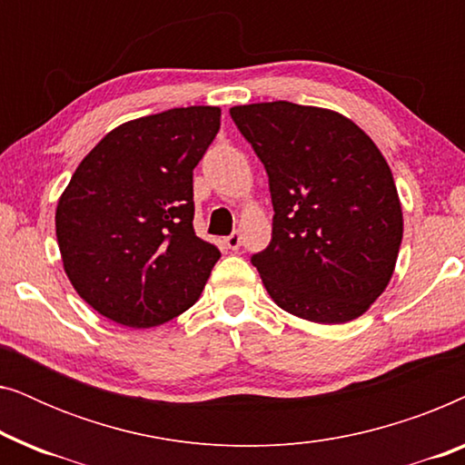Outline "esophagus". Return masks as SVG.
<instances>
[{
    "instance_id": "esophagus-1",
    "label": "esophagus",
    "mask_w": 465,
    "mask_h": 465,
    "mask_svg": "<svg viewBox=\"0 0 465 465\" xmlns=\"http://www.w3.org/2000/svg\"><path fill=\"white\" fill-rule=\"evenodd\" d=\"M224 245L228 247V250L237 252L239 247H241V234H239V232H232V234H228V237L224 239Z\"/></svg>"
}]
</instances>
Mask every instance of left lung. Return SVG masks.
<instances>
[{
    "mask_svg": "<svg viewBox=\"0 0 465 465\" xmlns=\"http://www.w3.org/2000/svg\"><path fill=\"white\" fill-rule=\"evenodd\" d=\"M269 175L272 237L253 253L266 292L288 313L351 322L390 283L402 243L393 175L358 124L290 101L231 107Z\"/></svg>",
    "mask_w": 465,
    "mask_h": 465,
    "instance_id": "8db88e82",
    "label": "left lung"
}]
</instances>
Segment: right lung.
Returning a JSON list of instances; mask_svg holds the SVG:
<instances>
[{
  "instance_id": "1",
  "label": "right lung",
  "mask_w": 465,
  "mask_h": 465,
  "mask_svg": "<svg viewBox=\"0 0 465 465\" xmlns=\"http://www.w3.org/2000/svg\"><path fill=\"white\" fill-rule=\"evenodd\" d=\"M220 107L152 114L101 139L56 205V241L75 292L107 320L152 328L193 307L220 250L196 237L193 171Z\"/></svg>"
}]
</instances>
